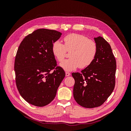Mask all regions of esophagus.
I'll return each instance as SVG.
<instances>
[{
	"label": "esophagus",
	"instance_id": "obj_1",
	"mask_svg": "<svg viewBox=\"0 0 131 131\" xmlns=\"http://www.w3.org/2000/svg\"><path fill=\"white\" fill-rule=\"evenodd\" d=\"M70 73H68V72H66V77H69V76H70Z\"/></svg>",
	"mask_w": 131,
	"mask_h": 131
}]
</instances>
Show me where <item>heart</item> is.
I'll list each match as a JSON object with an SVG mask.
<instances>
[{"label":"heart","mask_w":131,"mask_h":131,"mask_svg":"<svg viewBox=\"0 0 131 131\" xmlns=\"http://www.w3.org/2000/svg\"><path fill=\"white\" fill-rule=\"evenodd\" d=\"M64 45L61 41H54L52 46L53 56L59 62L64 58L66 50L71 51L69 58L65 59L59 66L67 72L74 70L80 67L84 68L92 63L97 54V47L93 41L84 35L71 34L64 38Z\"/></svg>","instance_id":"obj_1"}]
</instances>
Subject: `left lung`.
<instances>
[{
  "label": "left lung",
  "mask_w": 131,
  "mask_h": 131,
  "mask_svg": "<svg viewBox=\"0 0 131 131\" xmlns=\"http://www.w3.org/2000/svg\"><path fill=\"white\" fill-rule=\"evenodd\" d=\"M97 52L92 63L73 73L75 80L73 96L80 105L86 108L101 106L108 99L115 84L116 63L109 43L102 37L94 38Z\"/></svg>",
  "instance_id": "8db88e82"
}]
</instances>
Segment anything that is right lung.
<instances>
[{
	"instance_id": "1",
	"label": "right lung",
	"mask_w": 131,
	"mask_h": 131,
	"mask_svg": "<svg viewBox=\"0 0 131 131\" xmlns=\"http://www.w3.org/2000/svg\"><path fill=\"white\" fill-rule=\"evenodd\" d=\"M62 34L39 29L27 35L19 45L14 66L16 83L21 97L31 105L43 106L52 102L66 76L64 70L56 67L52 52L53 43Z\"/></svg>"
}]
</instances>
